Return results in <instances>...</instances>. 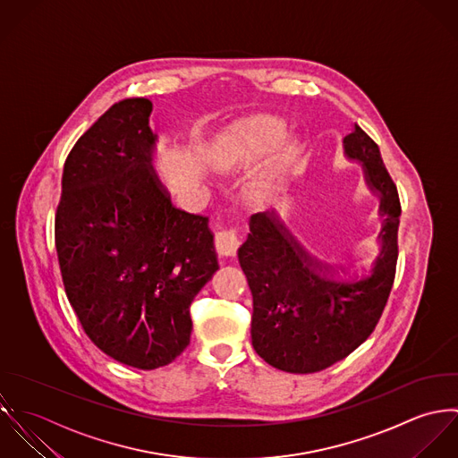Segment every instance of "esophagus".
<instances>
[{"label":"esophagus","mask_w":458,"mask_h":458,"mask_svg":"<svg viewBox=\"0 0 458 458\" xmlns=\"http://www.w3.org/2000/svg\"><path fill=\"white\" fill-rule=\"evenodd\" d=\"M239 237L235 230H225V232H217L214 237V246L219 257H233L239 250Z\"/></svg>","instance_id":"34e87169"}]
</instances>
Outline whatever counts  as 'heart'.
Segmentation results:
<instances>
[{"mask_svg":"<svg viewBox=\"0 0 458 458\" xmlns=\"http://www.w3.org/2000/svg\"><path fill=\"white\" fill-rule=\"evenodd\" d=\"M297 157L293 143L286 138L281 118L260 114L248 118L210 147L208 161L217 170H239L267 159L248 182V196L257 205H271L283 189Z\"/></svg>","mask_w":458,"mask_h":458,"instance_id":"b5f03b06","label":"heart"}]
</instances>
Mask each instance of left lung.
I'll use <instances>...</instances> for the list:
<instances>
[{"label": "left lung", "instance_id": "obj_1", "mask_svg": "<svg viewBox=\"0 0 458 458\" xmlns=\"http://www.w3.org/2000/svg\"><path fill=\"white\" fill-rule=\"evenodd\" d=\"M344 154L365 168L366 185L380 198L369 259L356 269L326 264L292 239L273 212L251 216L239 248L253 293V347L283 371L313 373L347 358L375 329L393 286L402 214L396 185L360 125L344 138Z\"/></svg>", "mask_w": 458, "mask_h": 458}]
</instances>
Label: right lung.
<instances>
[{
    "mask_svg": "<svg viewBox=\"0 0 458 458\" xmlns=\"http://www.w3.org/2000/svg\"><path fill=\"white\" fill-rule=\"evenodd\" d=\"M152 102L113 104L69 154L55 221L69 302L122 365L154 369L189 345V306L219 269L208 219L172 205L152 174Z\"/></svg>",
    "mask_w": 458,
    "mask_h": 458,
    "instance_id": "obj_1",
    "label": "right lung"
}]
</instances>
